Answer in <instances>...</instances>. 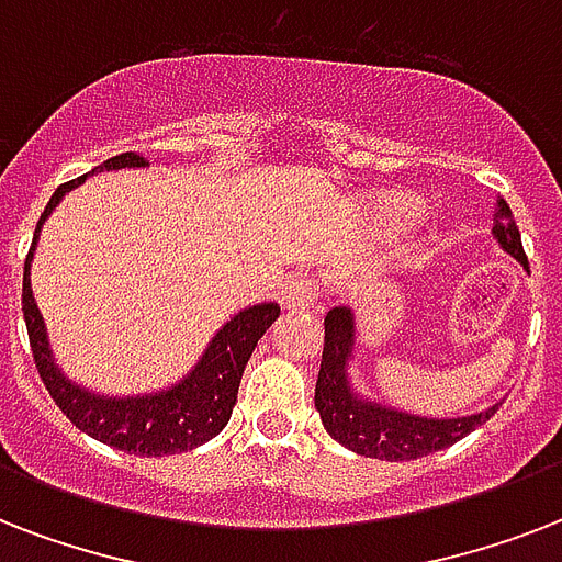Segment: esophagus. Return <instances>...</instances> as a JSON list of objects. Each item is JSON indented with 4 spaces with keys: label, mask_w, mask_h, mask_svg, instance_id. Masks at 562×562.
Returning <instances> with one entry per match:
<instances>
[{
    "label": "esophagus",
    "mask_w": 562,
    "mask_h": 562,
    "mask_svg": "<svg viewBox=\"0 0 562 562\" xmlns=\"http://www.w3.org/2000/svg\"><path fill=\"white\" fill-rule=\"evenodd\" d=\"M315 297H317V285L312 277L306 273H294L289 282H285V289H282V308H289V312H306V308H315Z\"/></svg>",
    "instance_id": "esophagus-1"
}]
</instances>
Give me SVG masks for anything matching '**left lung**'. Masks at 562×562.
<instances>
[{
  "instance_id": "1",
  "label": "left lung",
  "mask_w": 562,
  "mask_h": 562,
  "mask_svg": "<svg viewBox=\"0 0 562 562\" xmlns=\"http://www.w3.org/2000/svg\"><path fill=\"white\" fill-rule=\"evenodd\" d=\"M493 233L507 254L516 256L528 268L522 250V236L516 227L510 206L498 194L493 203ZM352 352V315L350 308H329L324 317V359L315 384V405L321 423L341 446L364 458L379 461H414L423 454L440 452L484 426L498 405L458 419H423L402 411L382 408L375 402L359 400L347 382V359Z\"/></svg>"
}]
</instances>
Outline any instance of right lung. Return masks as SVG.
Segmentation results:
<instances>
[{"label":"right lung","mask_w":562,"mask_h":562,"mask_svg":"<svg viewBox=\"0 0 562 562\" xmlns=\"http://www.w3.org/2000/svg\"><path fill=\"white\" fill-rule=\"evenodd\" d=\"M125 166H148V160L136 151H127L110 157L108 162H101L92 171L125 169ZM83 180H87V175L69 180V183H60L57 192L48 198L46 210L37 221V229H34L31 250L25 256L22 315H25V326H29L31 356H34L37 373L46 384L48 396L55 400V405L64 411L66 417L72 419V426L87 431L101 443L122 449L127 454H143V458L187 452V449L212 440L221 428L227 426L233 405H236L241 373H245L247 361H250V352H254L256 341L265 335V329L280 317V306L277 303H262V306H250L245 312H238L212 338L203 359L198 361V368L183 382L175 384L171 391L151 393V396H127V400H108V396L81 391L78 384L64 379V373L52 361L46 326H43L40 308L34 303V294H31L29 271L43 221L48 218V212L55 210L57 201Z\"/></svg>","instance_id":"right-lung-1"}]
</instances>
